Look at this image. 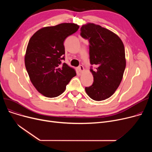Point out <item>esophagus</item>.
Here are the masks:
<instances>
[{"label":"esophagus","instance_id":"esophagus-1","mask_svg":"<svg viewBox=\"0 0 152 152\" xmlns=\"http://www.w3.org/2000/svg\"><path fill=\"white\" fill-rule=\"evenodd\" d=\"M77 69L79 70V71L80 72V73H81V72L84 70V67L83 65H79L78 67H77Z\"/></svg>","mask_w":152,"mask_h":152}]
</instances>
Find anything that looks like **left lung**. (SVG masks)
I'll use <instances>...</instances> for the list:
<instances>
[{
  "mask_svg": "<svg viewBox=\"0 0 152 152\" xmlns=\"http://www.w3.org/2000/svg\"><path fill=\"white\" fill-rule=\"evenodd\" d=\"M80 35L89 41L90 63L96 66L95 69L91 67L94 83L85 87L86 92L94 100H105L122 80L126 68L123 43L113 32L93 23L82 26Z\"/></svg>",
  "mask_w": 152,
  "mask_h": 152,
  "instance_id": "1",
  "label": "left lung"
}]
</instances>
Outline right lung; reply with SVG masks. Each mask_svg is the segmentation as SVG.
<instances>
[{"instance_id":"add662e5","label":"right lung","mask_w":152,"mask_h":152,"mask_svg":"<svg viewBox=\"0 0 152 152\" xmlns=\"http://www.w3.org/2000/svg\"><path fill=\"white\" fill-rule=\"evenodd\" d=\"M79 26L61 23L43 28L32 36L25 58V66L35 88L47 97H56L66 89L76 73L65 63L64 41L75 33Z\"/></svg>"}]
</instances>
